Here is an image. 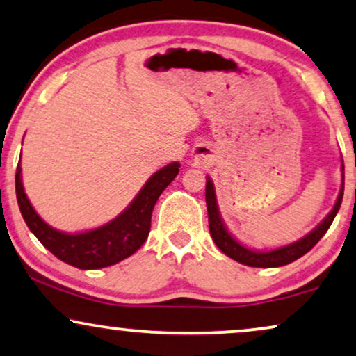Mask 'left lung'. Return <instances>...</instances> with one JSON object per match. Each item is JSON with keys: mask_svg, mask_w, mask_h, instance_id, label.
I'll list each match as a JSON object with an SVG mask.
<instances>
[{"mask_svg": "<svg viewBox=\"0 0 356 356\" xmlns=\"http://www.w3.org/2000/svg\"><path fill=\"white\" fill-rule=\"evenodd\" d=\"M343 170L345 168L343 164H341V187H340L339 199H337L330 213L323 218V222L318 225L316 230L310 232L309 235L300 238L299 241L291 243V245L282 246V248H277V250H271V251H253V250L245 248V246L240 245V243H238L235 238L228 233V230L225 228V225L222 222V217H220L218 213L213 182L210 181V177H207L205 200H207V211H209L210 235L213 238L215 245H217L225 254L230 256L232 259H235L238 263L246 264V266H251V268H279V266H284V264L292 263V261L299 259L300 256L309 253V251L317 245L318 240L325 235L328 228H330L332 222H334L337 211H339L341 205V199H343V187H345Z\"/></svg>", "mask_w": 356, "mask_h": 356, "instance_id": "1", "label": "left lung"}]
</instances>
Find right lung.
Returning a JSON list of instances; mask_svg holds the SVG:
<instances>
[{
	"label": "right lung",
	"mask_w": 356,
	"mask_h": 356,
	"mask_svg": "<svg viewBox=\"0 0 356 356\" xmlns=\"http://www.w3.org/2000/svg\"><path fill=\"white\" fill-rule=\"evenodd\" d=\"M179 168L181 164L172 163L159 169L123 213L100 228L77 235L49 227L35 213L22 188L19 164L16 169V199L29 230L54 256L79 269H100L120 263L141 248L151 230L152 209L164 188L179 174Z\"/></svg>",
	"instance_id": "1"
}]
</instances>
